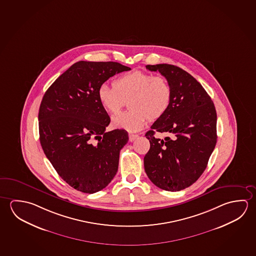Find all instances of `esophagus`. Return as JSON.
Segmentation results:
<instances>
[{"label": "esophagus", "mask_w": 256, "mask_h": 256, "mask_svg": "<svg viewBox=\"0 0 256 256\" xmlns=\"http://www.w3.org/2000/svg\"><path fill=\"white\" fill-rule=\"evenodd\" d=\"M138 138V134H130V141L133 142L136 139Z\"/></svg>", "instance_id": "1"}]
</instances>
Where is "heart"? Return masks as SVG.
<instances>
[{"instance_id":"b5f03b06","label":"heart","mask_w":256,"mask_h":256,"mask_svg":"<svg viewBox=\"0 0 256 256\" xmlns=\"http://www.w3.org/2000/svg\"><path fill=\"white\" fill-rule=\"evenodd\" d=\"M172 88L164 76L146 72L126 73L114 81V86L102 84L97 96L104 109L117 114L128 100V112L112 118V125L130 132L142 130L148 120H157L168 110L172 102Z\"/></svg>"}]
</instances>
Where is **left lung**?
Instances as JSON below:
<instances>
[{
  "mask_svg": "<svg viewBox=\"0 0 256 256\" xmlns=\"http://www.w3.org/2000/svg\"><path fill=\"white\" fill-rule=\"evenodd\" d=\"M159 72L172 88V102L164 116L147 131L150 149L144 158L149 180L166 191H180L204 172L217 142V114L204 88L189 73L170 64L147 65ZM155 132L174 134L156 138Z\"/></svg>",
  "mask_w": 256,
  "mask_h": 256,
  "instance_id": "1",
  "label": "left lung"
}]
</instances>
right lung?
Instances as JSON below:
<instances>
[{
	"label": "right lung",
	"mask_w": 256,
	"mask_h": 256,
	"mask_svg": "<svg viewBox=\"0 0 256 256\" xmlns=\"http://www.w3.org/2000/svg\"><path fill=\"white\" fill-rule=\"evenodd\" d=\"M130 70L114 62L81 60L42 97L38 120L44 152L63 180L83 193L104 188L117 173L128 134L124 130L105 131L110 118L97 92L110 76Z\"/></svg>",
	"instance_id": "add662e5"
}]
</instances>
